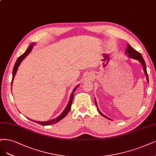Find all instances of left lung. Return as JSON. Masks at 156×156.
<instances>
[{"label":"left lung","mask_w":156,"mask_h":156,"mask_svg":"<svg viewBox=\"0 0 156 156\" xmlns=\"http://www.w3.org/2000/svg\"><path fill=\"white\" fill-rule=\"evenodd\" d=\"M125 53L128 55V57H130L131 58H133V59H136V60L139 61V62H140L142 64L144 72V73H145V76L147 77V82H148V74H147V72L146 64H145V62H144V61L143 59L142 55H141V53H139L138 51H137L136 50H134L133 48L130 44H128V47H127V48L126 49ZM95 105L97 106V108H98V111L99 112V114L102 116H103L104 117L106 118V119H108L109 120H112V119H110V118H109V117H108L107 116H106L105 115L102 114V113L100 112V110H99L98 107V105H97V101H96L95 99Z\"/></svg>","instance_id":"8db88e82"}]
</instances>
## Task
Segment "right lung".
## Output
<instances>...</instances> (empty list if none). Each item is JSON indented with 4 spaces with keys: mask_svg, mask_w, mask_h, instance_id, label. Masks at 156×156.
I'll return each mask as SVG.
<instances>
[{
    "mask_svg": "<svg viewBox=\"0 0 156 156\" xmlns=\"http://www.w3.org/2000/svg\"><path fill=\"white\" fill-rule=\"evenodd\" d=\"M35 44V43H31L29 47L28 48V49L26 50V51L23 53V55H21L17 60V62H15V65H14V67H13V73H12V85L13 84V79H14V77L15 76V74L16 73H17V71L18 69V68L19 66V65L20 64L21 62L23 61V59H24V58L26 57V56L28 55L29 53L31 52L32 48H33ZM79 87V85H77V87H76L74 88V89L73 90V92L70 95V98H69V100L68 101V103L66 106V107L65 108V109L64 110V111L61 113V114L60 115H58L57 117H56L55 119H51V120H50V121H34V120H32V119H30L31 121H33L37 123H38V124L39 125H43V126H48V125H53V124H55V123L58 122V121H60L61 119H62L64 117H65L66 115L68 114V113L69 112V110H70L71 109V106H72V101H73V95H74V92L75 91H76V90L77 89V88Z\"/></svg>",
    "mask_w": 156,
    "mask_h": 156,
    "instance_id": "1",
    "label": "right lung"
}]
</instances>
